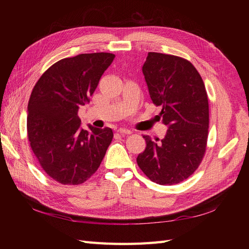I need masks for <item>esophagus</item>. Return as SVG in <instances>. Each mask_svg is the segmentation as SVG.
Wrapping results in <instances>:
<instances>
[{
	"mask_svg": "<svg viewBox=\"0 0 249 249\" xmlns=\"http://www.w3.org/2000/svg\"><path fill=\"white\" fill-rule=\"evenodd\" d=\"M117 132H118L120 135H129V134H131V131H130V130L124 129V127H119V129L117 130Z\"/></svg>",
	"mask_w": 249,
	"mask_h": 249,
	"instance_id": "esophagus-1",
	"label": "esophagus"
}]
</instances>
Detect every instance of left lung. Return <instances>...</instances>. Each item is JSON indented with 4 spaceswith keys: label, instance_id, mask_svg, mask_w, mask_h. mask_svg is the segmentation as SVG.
Returning <instances> with one entry per match:
<instances>
[{
    "label": "left lung",
    "instance_id": "left-lung-1",
    "mask_svg": "<svg viewBox=\"0 0 249 249\" xmlns=\"http://www.w3.org/2000/svg\"><path fill=\"white\" fill-rule=\"evenodd\" d=\"M142 71L149 96L162 110L165 137L146 141L137 163L159 185L183 182L197 169L206 152L209 103L205 84L191 62L178 56L149 52Z\"/></svg>",
    "mask_w": 249,
    "mask_h": 249
}]
</instances>
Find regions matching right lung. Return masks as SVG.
<instances>
[{
	"label": "right lung",
	"mask_w": 249,
	"mask_h": 249,
	"mask_svg": "<svg viewBox=\"0 0 249 249\" xmlns=\"http://www.w3.org/2000/svg\"><path fill=\"white\" fill-rule=\"evenodd\" d=\"M114 58L110 53L64 58L44 71L32 90L27 117L30 145L42 169L60 184L86 182L112 141L110 127L81 129L78 112Z\"/></svg>",
	"instance_id": "right-lung-1"
}]
</instances>
